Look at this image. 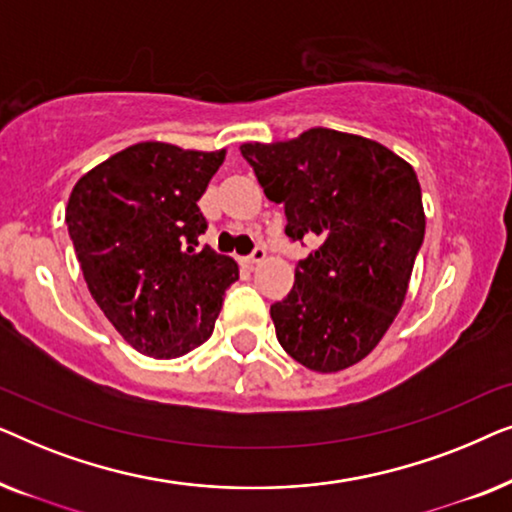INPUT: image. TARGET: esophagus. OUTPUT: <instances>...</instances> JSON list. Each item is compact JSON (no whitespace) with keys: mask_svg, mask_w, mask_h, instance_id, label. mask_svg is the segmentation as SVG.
Segmentation results:
<instances>
[{"mask_svg":"<svg viewBox=\"0 0 512 512\" xmlns=\"http://www.w3.org/2000/svg\"><path fill=\"white\" fill-rule=\"evenodd\" d=\"M263 261H265V249L263 247H256L247 258H244V263H247V265H258Z\"/></svg>","mask_w":512,"mask_h":512,"instance_id":"34e87169","label":"esophagus"}]
</instances>
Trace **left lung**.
Wrapping results in <instances>:
<instances>
[{
    "label": "left lung",
    "instance_id": "1",
    "mask_svg": "<svg viewBox=\"0 0 512 512\" xmlns=\"http://www.w3.org/2000/svg\"><path fill=\"white\" fill-rule=\"evenodd\" d=\"M240 151L268 200L284 205L286 235L319 240L270 307L279 345L314 373L354 366L401 312L424 242L415 170L375 139L328 128Z\"/></svg>",
    "mask_w": 512,
    "mask_h": 512
}]
</instances>
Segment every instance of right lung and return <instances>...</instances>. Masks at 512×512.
I'll list each match as a JSON object with an SVG mask.
<instances>
[{"mask_svg": "<svg viewBox=\"0 0 512 512\" xmlns=\"http://www.w3.org/2000/svg\"><path fill=\"white\" fill-rule=\"evenodd\" d=\"M226 149L139 142L83 174L65 221L90 296L137 352L177 359L214 331L223 293L240 277L230 256L198 249V200Z\"/></svg>", "mask_w": 512, "mask_h": 512, "instance_id": "right-lung-1", "label": "right lung"}]
</instances>
